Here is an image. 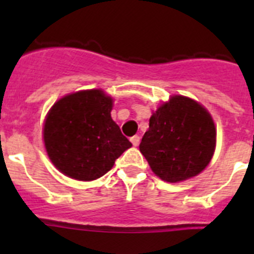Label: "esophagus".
Wrapping results in <instances>:
<instances>
[{"mask_svg": "<svg viewBox=\"0 0 254 254\" xmlns=\"http://www.w3.org/2000/svg\"><path fill=\"white\" fill-rule=\"evenodd\" d=\"M131 142L133 146H138V143H140V136H137V134H136V136H132Z\"/></svg>", "mask_w": 254, "mask_h": 254, "instance_id": "34e87169", "label": "esophagus"}]
</instances>
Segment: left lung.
Wrapping results in <instances>:
<instances>
[{
  "label": "left lung",
  "instance_id": "obj_1",
  "mask_svg": "<svg viewBox=\"0 0 254 254\" xmlns=\"http://www.w3.org/2000/svg\"><path fill=\"white\" fill-rule=\"evenodd\" d=\"M215 145L216 128L210 113L194 100L174 95L150 117L140 151L159 178L178 183L207 167Z\"/></svg>",
  "mask_w": 254,
  "mask_h": 254
}]
</instances>
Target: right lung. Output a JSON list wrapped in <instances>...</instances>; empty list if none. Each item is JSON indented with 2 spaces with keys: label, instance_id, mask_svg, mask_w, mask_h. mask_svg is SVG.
Here are the masks:
<instances>
[{
  "label": "right lung",
  "instance_id": "1",
  "mask_svg": "<svg viewBox=\"0 0 254 254\" xmlns=\"http://www.w3.org/2000/svg\"><path fill=\"white\" fill-rule=\"evenodd\" d=\"M113 99L99 89L77 91L55 103L44 122L47 154L60 172L94 181L112 169L132 143L112 120Z\"/></svg>",
  "mask_w": 254,
  "mask_h": 254
}]
</instances>
